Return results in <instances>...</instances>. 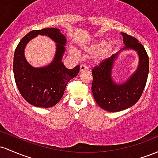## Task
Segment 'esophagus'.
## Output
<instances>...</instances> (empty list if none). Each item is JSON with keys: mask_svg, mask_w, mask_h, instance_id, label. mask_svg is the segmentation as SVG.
<instances>
[{"mask_svg": "<svg viewBox=\"0 0 158 158\" xmlns=\"http://www.w3.org/2000/svg\"><path fill=\"white\" fill-rule=\"evenodd\" d=\"M88 69H89L88 66L86 64H81V66H80V70H81V72H82V71H84V70H88Z\"/></svg>", "mask_w": 158, "mask_h": 158, "instance_id": "obj_1", "label": "esophagus"}]
</instances>
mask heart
<instances>
[{
  "mask_svg": "<svg viewBox=\"0 0 158 158\" xmlns=\"http://www.w3.org/2000/svg\"><path fill=\"white\" fill-rule=\"evenodd\" d=\"M105 44V42L104 40H101L90 46L88 48V51H92V52H99L100 51L101 54H104L107 51L111 50L115 46V42H113L110 43V45H108L106 48H104Z\"/></svg>",
  "mask_w": 158,
  "mask_h": 158,
  "instance_id": "obj_1",
  "label": "heart"
}]
</instances>
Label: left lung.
I'll return each mask as SVG.
<instances>
[{
	"label": "left lung",
	"mask_w": 158,
	"mask_h": 158,
	"mask_svg": "<svg viewBox=\"0 0 158 158\" xmlns=\"http://www.w3.org/2000/svg\"><path fill=\"white\" fill-rule=\"evenodd\" d=\"M125 48L137 51L139 64L137 70L125 84H115L111 77L113 61L117 54H113L102 60L92 69L93 84L92 92L98 105L109 112H118L134 105L140 98L146 86L149 60L147 52L139 40L135 37L122 33Z\"/></svg>",
	"instance_id": "8db88e82"
}]
</instances>
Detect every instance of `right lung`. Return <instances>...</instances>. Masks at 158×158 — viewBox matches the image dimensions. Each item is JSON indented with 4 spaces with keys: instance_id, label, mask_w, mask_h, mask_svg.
Returning <instances> with one entry per match:
<instances>
[{
    "instance_id": "add662e5",
    "label": "right lung",
    "mask_w": 158,
    "mask_h": 158,
    "mask_svg": "<svg viewBox=\"0 0 158 158\" xmlns=\"http://www.w3.org/2000/svg\"><path fill=\"white\" fill-rule=\"evenodd\" d=\"M39 34L50 37L58 44L54 61L48 67L36 69L26 62L23 50L26 44ZM65 41V36L57 28H43L29 32L15 48L13 60L15 84L24 100L35 107H51L57 104L69 81L79 73V65L69 69L62 63Z\"/></svg>"
}]
</instances>
